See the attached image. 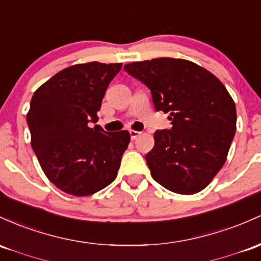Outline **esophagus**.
Returning <instances> with one entry per match:
<instances>
[{
	"label": "esophagus",
	"mask_w": 261,
	"mask_h": 261,
	"mask_svg": "<svg viewBox=\"0 0 261 261\" xmlns=\"http://www.w3.org/2000/svg\"><path fill=\"white\" fill-rule=\"evenodd\" d=\"M141 135V133L140 131H135V130H130V136H131V140H136L137 137Z\"/></svg>",
	"instance_id": "esophagus-1"
}]
</instances>
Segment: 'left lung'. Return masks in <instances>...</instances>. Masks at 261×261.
I'll return each instance as SVG.
<instances>
[{
    "instance_id": "left-lung-1",
    "label": "left lung",
    "mask_w": 261,
    "mask_h": 261,
    "mask_svg": "<svg viewBox=\"0 0 261 261\" xmlns=\"http://www.w3.org/2000/svg\"><path fill=\"white\" fill-rule=\"evenodd\" d=\"M124 69L147 85L154 109L172 124L153 134L146 154L152 178L174 193L204 190L224 165L237 130L230 94L214 74L186 59L133 62Z\"/></svg>"
}]
</instances>
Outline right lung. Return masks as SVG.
Here are the masks:
<instances>
[{"instance_id":"1","label":"right lung","mask_w":261,"mask_h":261,"mask_svg":"<svg viewBox=\"0 0 261 261\" xmlns=\"http://www.w3.org/2000/svg\"><path fill=\"white\" fill-rule=\"evenodd\" d=\"M121 63L90 62L65 68L34 91L27 114L31 145L47 178L76 197L90 196L116 178L130 134L107 133L96 113Z\"/></svg>"}]
</instances>
